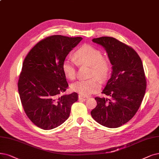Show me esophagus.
Here are the masks:
<instances>
[{
    "label": "esophagus",
    "instance_id": "34e87169",
    "mask_svg": "<svg viewBox=\"0 0 159 159\" xmlns=\"http://www.w3.org/2000/svg\"><path fill=\"white\" fill-rule=\"evenodd\" d=\"M79 99H81V100H86V99H88V98L87 97H84V96H81V95H79Z\"/></svg>",
    "mask_w": 159,
    "mask_h": 159
}]
</instances>
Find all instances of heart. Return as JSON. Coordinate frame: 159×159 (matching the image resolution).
<instances>
[{
	"instance_id": "heart-1",
	"label": "heart",
	"mask_w": 159,
	"mask_h": 159,
	"mask_svg": "<svg viewBox=\"0 0 159 159\" xmlns=\"http://www.w3.org/2000/svg\"><path fill=\"white\" fill-rule=\"evenodd\" d=\"M74 57L75 59L67 57L62 63L63 73L68 79L73 80L76 78V66L77 64L90 66V77L96 76L101 81L107 79L111 70V65L108 59L103 57V52L91 44H84L75 52ZM99 87V81L95 78L80 80L70 86L73 91L78 92L84 97L96 92Z\"/></svg>"
}]
</instances>
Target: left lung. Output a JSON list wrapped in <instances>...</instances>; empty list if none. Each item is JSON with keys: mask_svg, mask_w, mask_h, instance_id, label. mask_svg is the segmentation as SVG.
Listing matches in <instances>:
<instances>
[{"mask_svg": "<svg viewBox=\"0 0 159 159\" xmlns=\"http://www.w3.org/2000/svg\"><path fill=\"white\" fill-rule=\"evenodd\" d=\"M92 41L104 47L113 71L102 92L109 98L96 97L97 105L91 115L105 127L118 128L133 118L143 101L147 87L143 63L131 46L113 37Z\"/></svg>", "mask_w": 159, "mask_h": 159, "instance_id": "1", "label": "left lung"}]
</instances>
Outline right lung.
<instances>
[{
    "instance_id": "obj_1",
    "label": "right lung",
    "mask_w": 159,
    "mask_h": 159,
    "mask_svg": "<svg viewBox=\"0 0 159 159\" xmlns=\"http://www.w3.org/2000/svg\"><path fill=\"white\" fill-rule=\"evenodd\" d=\"M82 37L52 35L29 51L23 63L18 80L22 106L30 120L43 130L55 128L69 116L77 93L61 96L69 85L62 63Z\"/></svg>"
}]
</instances>
